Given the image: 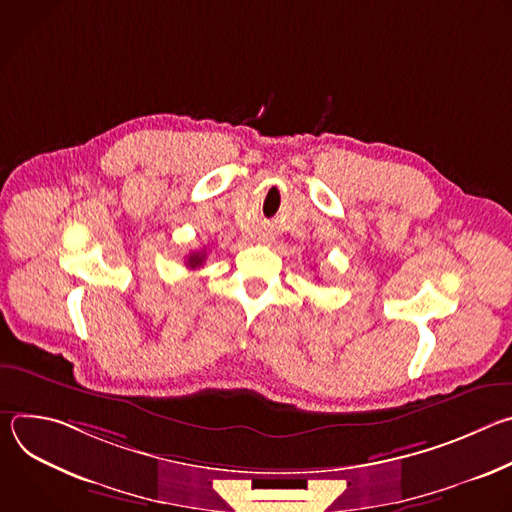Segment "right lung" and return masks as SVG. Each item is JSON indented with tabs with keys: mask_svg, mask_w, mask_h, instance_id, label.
Here are the masks:
<instances>
[{
	"mask_svg": "<svg viewBox=\"0 0 512 512\" xmlns=\"http://www.w3.org/2000/svg\"><path fill=\"white\" fill-rule=\"evenodd\" d=\"M204 261H206V251L202 249V251H194V253H190V255H188V259H186V265H188L190 269H196V267H200Z\"/></svg>",
	"mask_w": 512,
	"mask_h": 512,
	"instance_id": "right-lung-1",
	"label": "right lung"
}]
</instances>
